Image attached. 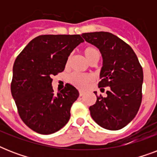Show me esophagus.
Masks as SVG:
<instances>
[{"instance_id": "34e87169", "label": "esophagus", "mask_w": 157, "mask_h": 157, "mask_svg": "<svg viewBox=\"0 0 157 157\" xmlns=\"http://www.w3.org/2000/svg\"><path fill=\"white\" fill-rule=\"evenodd\" d=\"M79 95H80V97H82V96L84 95V92H82V91H79Z\"/></svg>"}]
</instances>
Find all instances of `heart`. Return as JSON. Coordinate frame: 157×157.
Returning <instances> with one entry per match:
<instances>
[{
  "label": "heart",
  "instance_id": "b5f03b06",
  "mask_svg": "<svg viewBox=\"0 0 157 157\" xmlns=\"http://www.w3.org/2000/svg\"><path fill=\"white\" fill-rule=\"evenodd\" d=\"M83 53L86 59L88 60L90 63H93V62L97 63L100 59V51H99L98 48L94 47V46L86 47V49H84ZM69 59H70V57L67 59V65L68 64ZM69 81H70V83H71L73 86H75L78 89H85L86 88V86H88V84L92 81V77L90 75L75 72V73H72L70 76Z\"/></svg>",
  "mask_w": 157,
  "mask_h": 157
}]
</instances>
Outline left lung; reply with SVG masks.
Here are the masks:
<instances>
[{
    "label": "left lung",
    "mask_w": 157,
    "mask_h": 157,
    "mask_svg": "<svg viewBox=\"0 0 157 157\" xmlns=\"http://www.w3.org/2000/svg\"><path fill=\"white\" fill-rule=\"evenodd\" d=\"M81 36L98 48L103 57L98 87H110L107 97H97L95 104L90 107L91 117L104 129H122L135 117L141 105L144 71L139 59L128 44L112 33Z\"/></svg>",
    "instance_id": "1"
}]
</instances>
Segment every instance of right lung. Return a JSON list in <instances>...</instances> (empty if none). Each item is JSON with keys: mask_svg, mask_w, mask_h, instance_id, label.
Segmentation results:
<instances>
[{"mask_svg": "<svg viewBox=\"0 0 157 157\" xmlns=\"http://www.w3.org/2000/svg\"><path fill=\"white\" fill-rule=\"evenodd\" d=\"M83 41L80 35L39 36L16 58L11 94L22 121L38 134L59 131L70 119L78 90L67 84L54 94L51 77L63 71L70 54Z\"/></svg>", "mask_w": 157, "mask_h": 157, "instance_id": "add662e5", "label": "right lung"}]
</instances>
